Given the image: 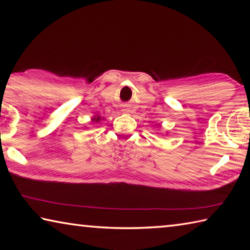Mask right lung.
I'll use <instances>...</instances> for the list:
<instances>
[{
	"instance_id": "add662e5",
	"label": "right lung",
	"mask_w": 250,
	"mask_h": 250,
	"mask_svg": "<svg viewBox=\"0 0 250 250\" xmlns=\"http://www.w3.org/2000/svg\"><path fill=\"white\" fill-rule=\"evenodd\" d=\"M100 119H101L100 117H97V118H94V119H92V121H95V122H98Z\"/></svg>"
}]
</instances>
